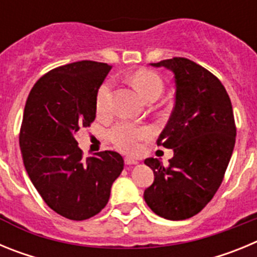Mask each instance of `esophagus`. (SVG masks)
<instances>
[{
	"mask_svg": "<svg viewBox=\"0 0 257 257\" xmlns=\"http://www.w3.org/2000/svg\"><path fill=\"white\" fill-rule=\"evenodd\" d=\"M124 163H126V165H136L138 161L134 160V158H130V157H126V158H124Z\"/></svg>",
	"mask_w": 257,
	"mask_h": 257,
	"instance_id": "esophagus-1",
	"label": "esophagus"
}]
</instances>
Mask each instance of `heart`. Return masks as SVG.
Returning a JSON list of instances; mask_svg holds the SVG:
<instances>
[{"label": "heart", "mask_w": 257, "mask_h": 257, "mask_svg": "<svg viewBox=\"0 0 257 257\" xmlns=\"http://www.w3.org/2000/svg\"><path fill=\"white\" fill-rule=\"evenodd\" d=\"M133 85L147 101H156L163 92V82L161 77L151 70H138L133 76ZM110 97H112V83L105 82L99 87L95 99V106L99 115L110 113ZM151 128L138 126L131 122L121 121L109 130V139L118 149L134 153L139 149L143 140L149 139Z\"/></svg>", "instance_id": "b5f03b06"}]
</instances>
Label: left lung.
Returning a JSON list of instances; mask_svg holds the SVG:
<instances>
[{
  "label": "left lung",
  "instance_id": "obj_1",
  "mask_svg": "<svg viewBox=\"0 0 257 257\" xmlns=\"http://www.w3.org/2000/svg\"><path fill=\"white\" fill-rule=\"evenodd\" d=\"M174 72L175 106L157 145L174 149L169 165L144 163L154 181L144 192L151 210L167 220L201 212L221 185L235 144L237 127L230 97L210 70L185 58L152 63Z\"/></svg>",
  "mask_w": 257,
  "mask_h": 257
}]
</instances>
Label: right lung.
I'll use <instances>...</instances> for the list:
<instances>
[{"mask_svg": "<svg viewBox=\"0 0 257 257\" xmlns=\"http://www.w3.org/2000/svg\"><path fill=\"white\" fill-rule=\"evenodd\" d=\"M110 69L92 60L55 68L35 83L24 108L19 143L29 179L45 203L69 220L100 212L123 170L117 152L83 160L76 140L96 117V92Z\"/></svg>", "mask_w": 257, "mask_h": 257, "instance_id": "right-lung-1", "label": "right lung"}]
</instances>
